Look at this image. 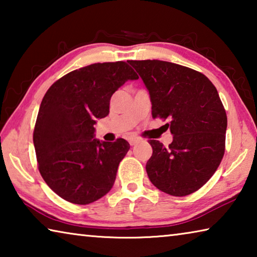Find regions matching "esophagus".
<instances>
[{"instance_id":"esophagus-1","label":"esophagus","mask_w":257,"mask_h":257,"mask_svg":"<svg viewBox=\"0 0 257 257\" xmlns=\"http://www.w3.org/2000/svg\"><path fill=\"white\" fill-rule=\"evenodd\" d=\"M138 142H139V139H138V138H136V137H132V138H129V144L132 145V146L136 145Z\"/></svg>"}]
</instances>
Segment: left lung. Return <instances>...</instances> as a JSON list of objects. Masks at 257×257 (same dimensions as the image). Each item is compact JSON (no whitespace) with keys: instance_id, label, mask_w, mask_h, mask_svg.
<instances>
[{"instance_id":"left-lung-1","label":"left lung","mask_w":257,"mask_h":257,"mask_svg":"<svg viewBox=\"0 0 257 257\" xmlns=\"http://www.w3.org/2000/svg\"><path fill=\"white\" fill-rule=\"evenodd\" d=\"M150 93L153 118L169 120V147L151 139L146 172L156 188L187 196L214 175L224 154L227 114L217 90L203 73L160 60L128 61Z\"/></svg>"}]
</instances>
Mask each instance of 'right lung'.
<instances>
[{
    "instance_id": "obj_1",
    "label": "right lung",
    "mask_w": 257,
    "mask_h": 257,
    "mask_svg": "<svg viewBox=\"0 0 257 257\" xmlns=\"http://www.w3.org/2000/svg\"><path fill=\"white\" fill-rule=\"evenodd\" d=\"M136 79L123 61L94 63L67 73L44 95L34 146L43 179L60 197L86 205L111 190L130 145L123 138L99 142L94 124L108 114L113 93Z\"/></svg>"
}]
</instances>
